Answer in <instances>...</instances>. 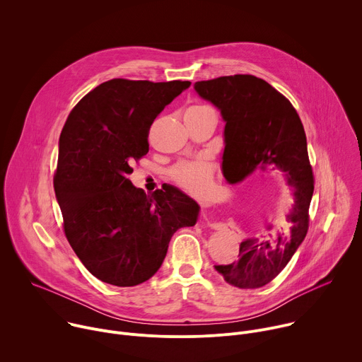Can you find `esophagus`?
<instances>
[{"label": "esophagus", "mask_w": 362, "mask_h": 362, "mask_svg": "<svg viewBox=\"0 0 362 362\" xmlns=\"http://www.w3.org/2000/svg\"><path fill=\"white\" fill-rule=\"evenodd\" d=\"M202 218H203V221L206 222V225L208 226H211V228H214V229H216V228H219L221 225L208 214L206 211H203V214H202Z\"/></svg>", "instance_id": "obj_1"}]
</instances>
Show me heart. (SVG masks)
I'll list each match as a JSON object with an SVG mask.
<instances>
[{
    "label": "heart",
    "mask_w": 362,
    "mask_h": 362,
    "mask_svg": "<svg viewBox=\"0 0 362 362\" xmlns=\"http://www.w3.org/2000/svg\"><path fill=\"white\" fill-rule=\"evenodd\" d=\"M202 107L203 106H194L192 109ZM214 175L215 165L208 158L180 162L170 172L173 182L193 196H204L211 192L214 186Z\"/></svg>",
    "instance_id": "obj_1"
}]
</instances>
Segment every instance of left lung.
Returning a JSON list of instances; mask_svg holds the SVG:
<instances>
[{"instance_id": "left-lung-1", "label": "left lung", "mask_w": 362, "mask_h": 362, "mask_svg": "<svg viewBox=\"0 0 362 362\" xmlns=\"http://www.w3.org/2000/svg\"><path fill=\"white\" fill-rule=\"evenodd\" d=\"M194 90L218 107L226 123L222 156L225 179L235 185L257 170L272 168L284 172L292 187L293 204L286 216L289 233H272L269 226L261 236L242 240L238 262L215 267L233 286L261 288L281 274L308 232L314 175L302 122L285 95L250 74L196 81Z\"/></svg>"}]
</instances>
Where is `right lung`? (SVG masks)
Wrapping results in <instances>:
<instances>
[{
	"instance_id": "add662e5",
	"label": "right lung",
	"mask_w": 362,
	"mask_h": 362,
	"mask_svg": "<svg viewBox=\"0 0 362 362\" xmlns=\"http://www.w3.org/2000/svg\"><path fill=\"white\" fill-rule=\"evenodd\" d=\"M190 81L113 78L71 110L59 141L54 190L64 233L97 279L134 286L162 267L173 233L193 226L199 204L172 185L151 194L129 180L148 151V130Z\"/></svg>"
}]
</instances>
